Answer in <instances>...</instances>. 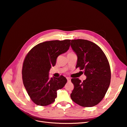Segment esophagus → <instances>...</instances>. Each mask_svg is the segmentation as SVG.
I'll use <instances>...</instances> for the list:
<instances>
[{
  "mask_svg": "<svg viewBox=\"0 0 127 127\" xmlns=\"http://www.w3.org/2000/svg\"><path fill=\"white\" fill-rule=\"evenodd\" d=\"M67 81H68V82H70L71 81V79H70V78H69V77H67Z\"/></svg>",
  "mask_w": 127,
  "mask_h": 127,
  "instance_id": "34e87169",
  "label": "esophagus"
}]
</instances>
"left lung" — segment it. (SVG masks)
<instances>
[{
    "label": "left lung",
    "instance_id": "left-lung-1",
    "mask_svg": "<svg viewBox=\"0 0 127 127\" xmlns=\"http://www.w3.org/2000/svg\"><path fill=\"white\" fill-rule=\"evenodd\" d=\"M70 45L77 56L76 68L84 70L86 79L72 78L74 88L72 100L80 106L92 107L100 102L108 90L111 80L109 63L102 50L91 41L72 40Z\"/></svg>",
    "mask_w": 127,
    "mask_h": 127
}]
</instances>
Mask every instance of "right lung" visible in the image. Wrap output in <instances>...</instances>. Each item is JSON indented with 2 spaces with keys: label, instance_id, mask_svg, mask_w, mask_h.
<instances>
[{
  "label": "right lung",
  "instance_id": "1",
  "mask_svg": "<svg viewBox=\"0 0 127 127\" xmlns=\"http://www.w3.org/2000/svg\"><path fill=\"white\" fill-rule=\"evenodd\" d=\"M70 40H53L40 43L26 55L23 64L22 79L31 100L37 105L47 106L57 97V91L63 88L67 80L64 76L49 77V72L55 66L57 57L66 52Z\"/></svg>",
  "mask_w": 127,
  "mask_h": 127
}]
</instances>
